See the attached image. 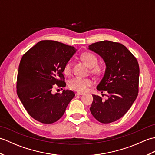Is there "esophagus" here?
Returning <instances> with one entry per match:
<instances>
[{"mask_svg":"<svg viewBox=\"0 0 155 155\" xmlns=\"http://www.w3.org/2000/svg\"><path fill=\"white\" fill-rule=\"evenodd\" d=\"M76 94H77V95H82V94H83V93H81V92H77V93H76Z\"/></svg>","mask_w":155,"mask_h":155,"instance_id":"esophagus-1","label":"esophagus"}]
</instances>
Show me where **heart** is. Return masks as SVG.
Listing matches in <instances>:
<instances>
[{
  "label": "heart",
  "mask_w": 155,
  "mask_h": 155,
  "mask_svg": "<svg viewBox=\"0 0 155 155\" xmlns=\"http://www.w3.org/2000/svg\"><path fill=\"white\" fill-rule=\"evenodd\" d=\"M81 58L88 67H91V72L96 76H101L104 73V67L103 65L97 64L98 58L92 52H84L81 54ZM72 61H68L64 66L63 71L67 75L71 73ZM92 84V81L88 78H83L80 77H74L69 80L68 85L72 90L83 92L86 91L88 87Z\"/></svg>",
  "instance_id": "obj_1"
}]
</instances>
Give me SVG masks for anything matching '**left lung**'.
I'll list each match as a JSON object with an SVG mask.
<instances>
[{
  "mask_svg": "<svg viewBox=\"0 0 155 155\" xmlns=\"http://www.w3.org/2000/svg\"><path fill=\"white\" fill-rule=\"evenodd\" d=\"M88 48L105 62L106 71L97 89L108 93L105 101L93 95L91 113L101 123H113L127 113L138 96L139 63L127 48L118 42L100 41L89 45Z\"/></svg>",
  "mask_w": 155,
  "mask_h": 155,
  "instance_id": "obj_1",
  "label": "left lung"
}]
</instances>
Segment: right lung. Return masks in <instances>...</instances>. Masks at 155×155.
<instances>
[{
    "instance_id": "right-lung-1",
    "label": "right lung",
    "mask_w": 155,
    "mask_h": 155,
    "mask_svg": "<svg viewBox=\"0 0 155 155\" xmlns=\"http://www.w3.org/2000/svg\"><path fill=\"white\" fill-rule=\"evenodd\" d=\"M74 47L54 41L38 42L20 62L16 93L28 114L40 123L52 124L62 117L74 97L70 90L52 93L54 87H66L62 72L75 52Z\"/></svg>"
}]
</instances>
